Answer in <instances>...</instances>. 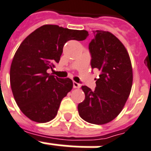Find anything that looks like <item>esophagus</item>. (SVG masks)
Returning <instances> with one entry per match:
<instances>
[{
	"instance_id": "esophagus-1",
	"label": "esophagus",
	"mask_w": 151,
	"mask_h": 151,
	"mask_svg": "<svg viewBox=\"0 0 151 151\" xmlns=\"http://www.w3.org/2000/svg\"><path fill=\"white\" fill-rule=\"evenodd\" d=\"M73 88H79L81 87V84L78 83V82H76V81H73Z\"/></svg>"
}]
</instances>
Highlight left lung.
Listing matches in <instances>:
<instances>
[{"label": "left lung", "mask_w": 151, "mask_h": 151, "mask_svg": "<svg viewBox=\"0 0 151 151\" xmlns=\"http://www.w3.org/2000/svg\"><path fill=\"white\" fill-rule=\"evenodd\" d=\"M88 44L91 67L100 71L95 90L86 86L81 88L85 100L78 104V113L84 120L104 124L120 113L132 86V63L124 44L109 32L93 31Z\"/></svg>", "instance_id": "1"}]
</instances>
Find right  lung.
I'll list each match as a JSON object with an SVG mask.
<instances>
[{"instance_id": "1", "label": "right lung", "mask_w": 151, "mask_h": 151, "mask_svg": "<svg viewBox=\"0 0 151 151\" xmlns=\"http://www.w3.org/2000/svg\"><path fill=\"white\" fill-rule=\"evenodd\" d=\"M88 35L86 30L47 24L37 28L19 45L11 64L10 84L17 105L31 120L47 123L56 116L73 81L47 70L59 63L65 42L81 41Z\"/></svg>"}]
</instances>
